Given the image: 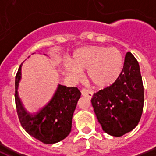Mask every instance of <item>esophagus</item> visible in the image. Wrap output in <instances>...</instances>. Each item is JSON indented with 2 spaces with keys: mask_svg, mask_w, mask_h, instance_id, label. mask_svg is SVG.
I'll use <instances>...</instances> for the list:
<instances>
[{
  "mask_svg": "<svg viewBox=\"0 0 156 156\" xmlns=\"http://www.w3.org/2000/svg\"><path fill=\"white\" fill-rule=\"evenodd\" d=\"M81 94L83 96H85V97H88L89 98H91L93 97V94L94 93L90 90H88L86 88H82L81 89Z\"/></svg>",
  "mask_w": 156,
  "mask_h": 156,
  "instance_id": "34e87169",
  "label": "esophagus"
}]
</instances>
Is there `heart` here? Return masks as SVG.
I'll return each mask as SVG.
<instances>
[{"label": "heart", "instance_id": "1", "mask_svg": "<svg viewBox=\"0 0 156 156\" xmlns=\"http://www.w3.org/2000/svg\"><path fill=\"white\" fill-rule=\"evenodd\" d=\"M124 55L115 47L89 46L78 48L72 55L66 68L76 78L87 69L88 80L96 88L111 86L119 78L124 67Z\"/></svg>", "mask_w": 156, "mask_h": 156}]
</instances>
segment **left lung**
Instances as JSON below:
<instances>
[{
    "label": "left lung",
    "mask_w": 156,
    "mask_h": 156,
    "mask_svg": "<svg viewBox=\"0 0 156 156\" xmlns=\"http://www.w3.org/2000/svg\"><path fill=\"white\" fill-rule=\"evenodd\" d=\"M91 103L103 130L120 137L133 130L144 107V86L136 58L128 51L119 78L93 95Z\"/></svg>",
    "instance_id": "1"
}]
</instances>
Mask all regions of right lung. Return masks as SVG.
<instances>
[{"mask_svg": "<svg viewBox=\"0 0 156 156\" xmlns=\"http://www.w3.org/2000/svg\"><path fill=\"white\" fill-rule=\"evenodd\" d=\"M22 65L15 80L16 108L21 125L26 132L44 144H54L70 134L72 119L81 93L77 87L68 88L58 84L49 101L35 113H28L18 97L19 82L22 78Z\"/></svg>", "mask_w": 156, "mask_h": 156, "instance_id": "add662e5", "label": "right lung"}]
</instances>
